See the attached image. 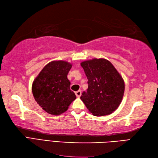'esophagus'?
<instances>
[{
    "instance_id": "1",
    "label": "esophagus",
    "mask_w": 158,
    "mask_h": 158,
    "mask_svg": "<svg viewBox=\"0 0 158 158\" xmlns=\"http://www.w3.org/2000/svg\"><path fill=\"white\" fill-rule=\"evenodd\" d=\"M75 94H76L77 97H80V96H81L82 92H81V90H78V91H76V92H75Z\"/></svg>"
}]
</instances>
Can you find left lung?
<instances>
[{"mask_svg": "<svg viewBox=\"0 0 158 158\" xmlns=\"http://www.w3.org/2000/svg\"><path fill=\"white\" fill-rule=\"evenodd\" d=\"M88 78V87L80 99L97 117L110 114L120 105L125 91L122 76L109 60L94 58L80 64Z\"/></svg>", "mask_w": 158, "mask_h": 158, "instance_id": "1", "label": "left lung"}]
</instances>
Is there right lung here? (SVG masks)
I'll list each match as a JSON object with an SVG mask.
<instances>
[{
	"mask_svg": "<svg viewBox=\"0 0 158 158\" xmlns=\"http://www.w3.org/2000/svg\"><path fill=\"white\" fill-rule=\"evenodd\" d=\"M72 64L67 61H53L42 69L32 84L35 101L45 112L60 115L68 110L76 97L70 90L68 74Z\"/></svg>",
	"mask_w": 158,
	"mask_h": 158,
	"instance_id": "1",
	"label": "right lung"
}]
</instances>
